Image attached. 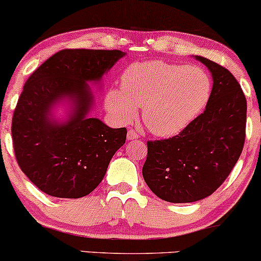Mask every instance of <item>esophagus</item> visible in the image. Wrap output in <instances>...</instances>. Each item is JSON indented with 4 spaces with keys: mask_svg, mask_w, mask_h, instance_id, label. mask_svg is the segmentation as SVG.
Wrapping results in <instances>:
<instances>
[{
    "mask_svg": "<svg viewBox=\"0 0 261 261\" xmlns=\"http://www.w3.org/2000/svg\"><path fill=\"white\" fill-rule=\"evenodd\" d=\"M139 135H137L136 133H135L134 130H128L127 131V140L128 141H133V140H137L139 139Z\"/></svg>",
    "mask_w": 261,
    "mask_h": 261,
    "instance_id": "esophagus-1",
    "label": "esophagus"
}]
</instances>
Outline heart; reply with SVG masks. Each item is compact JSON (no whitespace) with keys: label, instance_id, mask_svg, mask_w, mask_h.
I'll return each mask as SVG.
<instances>
[{"label":"heart","instance_id":"b5f03b06","mask_svg":"<svg viewBox=\"0 0 261 261\" xmlns=\"http://www.w3.org/2000/svg\"><path fill=\"white\" fill-rule=\"evenodd\" d=\"M212 93L208 73L197 66L149 60L135 62L121 74V88L107 93L106 107L119 121H131L137 107L155 136L181 133L207 106Z\"/></svg>","mask_w":261,"mask_h":261}]
</instances>
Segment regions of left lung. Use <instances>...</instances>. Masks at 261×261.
I'll return each instance as SVG.
<instances>
[{
  "mask_svg": "<svg viewBox=\"0 0 261 261\" xmlns=\"http://www.w3.org/2000/svg\"><path fill=\"white\" fill-rule=\"evenodd\" d=\"M212 76L202 114L168 140L148 141L142 168L146 184L168 202H195L211 195L236 166L245 140L247 100L227 68L195 56Z\"/></svg>",
  "mask_w": 261,
  "mask_h": 261,
  "instance_id": "obj_1",
  "label": "left lung"
}]
</instances>
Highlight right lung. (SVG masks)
<instances>
[{"mask_svg":"<svg viewBox=\"0 0 261 261\" xmlns=\"http://www.w3.org/2000/svg\"><path fill=\"white\" fill-rule=\"evenodd\" d=\"M125 55L120 50H61L27 81L12 120L13 147L20 169L47 195L91 194L126 141L125 127H109L89 116L94 104L89 83L100 88L104 74Z\"/></svg>","mask_w":261,"mask_h":261,"instance_id":"obj_1","label":"right lung"}]
</instances>
